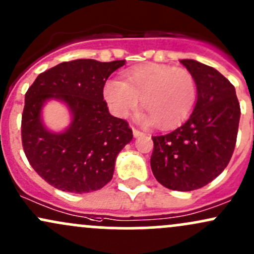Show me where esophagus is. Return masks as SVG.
<instances>
[{
    "label": "esophagus",
    "mask_w": 254,
    "mask_h": 254,
    "mask_svg": "<svg viewBox=\"0 0 254 254\" xmlns=\"http://www.w3.org/2000/svg\"><path fill=\"white\" fill-rule=\"evenodd\" d=\"M132 133H133V137H140V136H142V135H144V133H143V132H142V131H140V130L135 129V127H133V129H132Z\"/></svg>",
    "instance_id": "esophagus-1"
}]
</instances>
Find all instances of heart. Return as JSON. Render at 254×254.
I'll list each match as a JSON object with an SVG mask.
<instances>
[{
	"mask_svg": "<svg viewBox=\"0 0 254 254\" xmlns=\"http://www.w3.org/2000/svg\"><path fill=\"white\" fill-rule=\"evenodd\" d=\"M123 79L105 84L104 96L118 117H127L142 97L148 111L144 121L171 127L183 122L196 102V83L188 69L163 64H146L129 69Z\"/></svg>",
	"mask_w": 254,
	"mask_h": 254,
	"instance_id": "1",
	"label": "heart"
}]
</instances>
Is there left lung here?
Wrapping results in <instances>:
<instances>
[{
    "instance_id": "1",
    "label": "left lung",
    "mask_w": 254,
    "mask_h": 254,
    "mask_svg": "<svg viewBox=\"0 0 254 254\" xmlns=\"http://www.w3.org/2000/svg\"><path fill=\"white\" fill-rule=\"evenodd\" d=\"M181 64L196 83V104L181 127L152 136L150 168L160 185L190 191L210 183L227 168L235 148L241 111L235 88L217 69L191 59Z\"/></svg>"
}]
</instances>
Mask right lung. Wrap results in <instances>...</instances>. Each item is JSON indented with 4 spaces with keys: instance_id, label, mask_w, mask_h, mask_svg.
<instances>
[{
    "instance_id": "obj_1",
    "label": "right lung",
    "mask_w": 254,
    "mask_h": 254,
    "mask_svg": "<svg viewBox=\"0 0 254 254\" xmlns=\"http://www.w3.org/2000/svg\"><path fill=\"white\" fill-rule=\"evenodd\" d=\"M123 65L125 60L66 61L38 74L26 91L23 148L30 165L50 186L83 194L112 180L117 155L132 140V130L108 112L104 86ZM52 98L63 101L72 114L64 133L49 132L41 122V107Z\"/></svg>"
}]
</instances>
